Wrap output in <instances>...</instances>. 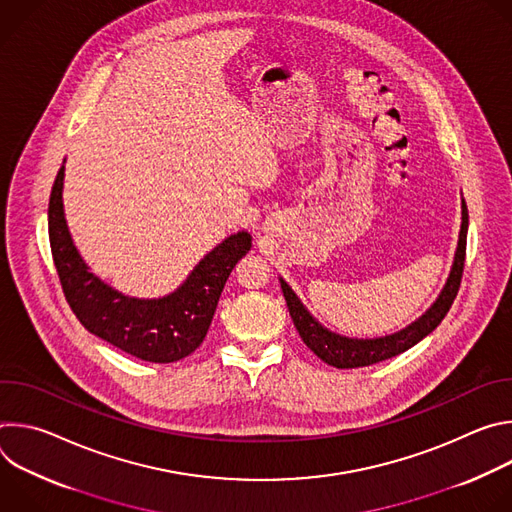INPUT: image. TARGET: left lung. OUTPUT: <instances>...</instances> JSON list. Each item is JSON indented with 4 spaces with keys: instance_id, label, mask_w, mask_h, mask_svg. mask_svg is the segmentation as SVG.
Here are the masks:
<instances>
[{
    "instance_id": "left-lung-1",
    "label": "left lung",
    "mask_w": 512,
    "mask_h": 512,
    "mask_svg": "<svg viewBox=\"0 0 512 512\" xmlns=\"http://www.w3.org/2000/svg\"><path fill=\"white\" fill-rule=\"evenodd\" d=\"M462 231H460V243L456 251V261L450 273V279L442 291V296L437 298V302L411 326L405 330L385 336V338H375V340H352L344 338L338 334L328 332L322 328L310 314L308 310L300 304L294 291L287 287V283L281 279V291L283 298L289 310L291 320H294V326L298 328L302 340L306 346L324 362L332 364L336 369H356V367H369V364L387 360L391 356H397L411 346H415L419 340H423L429 332H433L440 322L446 318L450 312L458 289L462 283V273H464V261H466V233H468V208L464 204L462 210Z\"/></svg>"
}]
</instances>
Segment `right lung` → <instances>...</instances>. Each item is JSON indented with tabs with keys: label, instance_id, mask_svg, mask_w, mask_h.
<instances>
[{
	"label": "right lung",
	"instance_id": "1",
	"mask_svg": "<svg viewBox=\"0 0 512 512\" xmlns=\"http://www.w3.org/2000/svg\"><path fill=\"white\" fill-rule=\"evenodd\" d=\"M60 166L48 204V237L64 298L95 336L148 362H174L194 352L212 322L218 298L237 261L251 249V235L237 233L214 247L182 287L162 300H133L93 275L77 253L62 210Z\"/></svg>",
	"mask_w": 512,
	"mask_h": 512
}]
</instances>
